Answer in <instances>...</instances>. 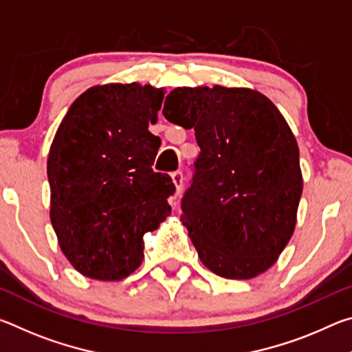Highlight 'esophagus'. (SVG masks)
<instances>
[{"label":"esophagus","instance_id":"34e87169","mask_svg":"<svg viewBox=\"0 0 352 352\" xmlns=\"http://www.w3.org/2000/svg\"><path fill=\"white\" fill-rule=\"evenodd\" d=\"M170 177H172V182H174L175 188H177V192H180L182 188H183V182H184L183 172L182 170H175V172H172Z\"/></svg>","mask_w":352,"mask_h":352}]
</instances>
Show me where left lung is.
Returning <instances> with one entry per match:
<instances>
[{
    "label": "left lung",
    "instance_id": "1",
    "mask_svg": "<svg viewBox=\"0 0 352 352\" xmlns=\"http://www.w3.org/2000/svg\"><path fill=\"white\" fill-rule=\"evenodd\" d=\"M163 115L194 129L200 153L182 199L199 258L228 279L275 264L294 234L302 192L300 151L269 98L248 88L178 87Z\"/></svg>",
    "mask_w": 352,
    "mask_h": 352
}]
</instances>
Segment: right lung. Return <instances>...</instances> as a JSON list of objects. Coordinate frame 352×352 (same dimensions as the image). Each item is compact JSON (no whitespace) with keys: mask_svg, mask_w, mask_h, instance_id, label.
Returning <instances> with one entry per match:
<instances>
[{"mask_svg":"<svg viewBox=\"0 0 352 352\" xmlns=\"http://www.w3.org/2000/svg\"><path fill=\"white\" fill-rule=\"evenodd\" d=\"M163 88L110 83L82 93L47 157L51 222L77 272L119 281L141 265L142 234L170 214L175 184L152 169L162 140L148 132Z\"/></svg>","mask_w":352,"mask_h":352,"instance_id":"obj_1","label":"right lung"}]
</instances>
